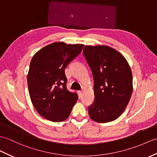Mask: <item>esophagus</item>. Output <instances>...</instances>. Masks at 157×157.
<instances>
[{"label":"esophagus","instance_id":"esophagus-1","mask_svg":"<svg viewBox=\"0 0 157 157\" xmlns=\"http://www.w3.org/2000/svg\"><path fill=\"white\" fill-rule=\"evenodd\" d=\"M78 95H79V97H82V94H83V93H82V91H78Z\"/></svg>","mask_w":157,"mask_h":157}]
</instances>
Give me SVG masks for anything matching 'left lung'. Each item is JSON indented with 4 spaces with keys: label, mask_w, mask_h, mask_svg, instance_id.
Masks as SVG:
<instances>
[{
    "label": "left lung",
    "mask_w": 157,
    "mask_h": 157,
    "mask_svg": "<svg viewBox=\"0 0 157 157\" xmlns=\"http://www.w3.org/2000/svg\"><path fill=\"white\" fill-rule=\"evenodd\" d=\"M83 54L92 70L95 100L88 107L91 119L99 123L121 115L132 92V75L125 57L105 45H86Z\"/></svg>",
    "instance_id": "obj_1"
}]
</instances>
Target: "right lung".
I'll return each instance as SVG.
<instances>
[{"label":"right lung","mask_w":157,"mask_h":157,"mask_svg":"<svg viewBox=\"0 0 157 157\" xmlns=\"http://www.w3.org/2000/svg\"><path fill=\"white\" fill-rule=\"evenodd\" d=\"M83 46L56 42L33 57L27 75L29 96L36 110L45 119L59 122L70 115L78 96L67 90L65 69Z\"/></svg>","instance_id":"add662e5"}]
</instances>
